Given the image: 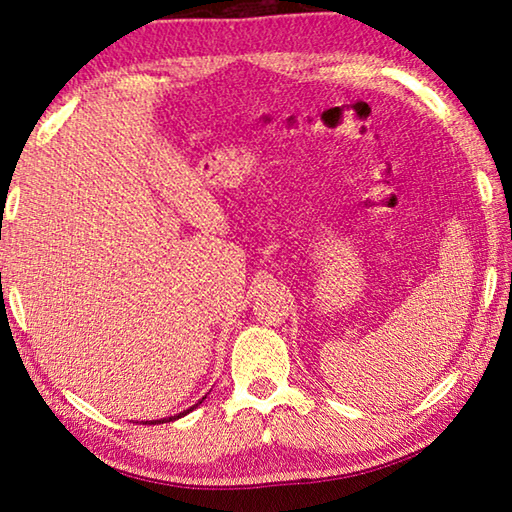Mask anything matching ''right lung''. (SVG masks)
Masks as SVG:
<instances>
[{"mask_svg":"<svg viewBox=\"0 0 512 512\" xmlns=\"http://www.w3.org/2000/svg\"><path fill=\"white\" fill-rule=\"evenodd\" d=\"M203 400H205V397H203ZM203 400H201V402H196L194 406H189V409H187V411H180V413H176V415H171V418H162V420H146V422H142V424H162V422H171V420H178V418H183V415H187L189 411H194L198 404H203Z\"/></svg>","mask_w":512,"mask_h":512,"instance_id":"1","label":"right lung"}]
</instances>
